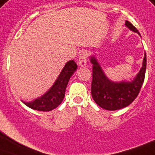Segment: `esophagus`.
I'll return each instance as SVG.
<instances>
[{
  "label": "esophagus",
  "mask_w": 155,
  "mask_h": 155,
  "mask_svg": "<svg viewBox=\"0 0 155 155\" xmlns=\"http://www.w3.org/2000/svg\"><path fill=\"white\" fill-rule=\"evenodd\" d=\"M78 64L81 67L86 66L87 64V52L85 51H82L80 54V57L78 60Z\"/></svg>",
  "instance_id": "esophagus-1"
}]
</instances>
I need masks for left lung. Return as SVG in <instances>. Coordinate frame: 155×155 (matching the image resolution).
I'll return each instance as SVG.
<instances>
[{
    "label": "left lung",
    "instance_id": "left-lung-1",
    "mask_svg": "<svg viewBox=\"0 0 155 155\" xmlns=\"http://www.w3.org/2000/svg\"><path fill=\"white\" fill-rule=\"evenodd\" d=\"M126 26L131 31L140 35L136 28L126 21ZM92 64V82L91 95L94 101L105 110H115L126 107L136 99L145 79L147 68V56L143 58V66L131 82H113L104 74L95 56H91Z\"/></svg>",
    "mask_w": 155,
    "mask_h": 155
}]
</instances>
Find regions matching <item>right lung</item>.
<instances>
[{"label":"right lung","instance_id":"obj_1","mask_svg":"<svg viewBox=\"0 0 155 155\" xmlns=\"http://www.w3.org/2000/svg\"><path fill=\"white\" fill-rule=\"evenodd\" d=\"M76 69L77 64L74 60L67 62L55 84L45 95L29 103L24 102V104L33 110L41 111H49L56 108L62 103L64 98L67 85Z\"/></svg>","mask_w":155,"mask_h":155}]
</instances>
